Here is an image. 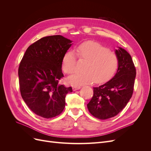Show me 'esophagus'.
Here are the masks:
<instances>
[{"label":"esophagus","instance_id":"esophagus-1","mask_svg":"<svg viewBox=\"0 0 151 151\" xmlns=\"http://www.w3.org/2000/svg\"><path fill=\"white\" fill-rule=\"evenodd\" d=\"M81 88V86H74L72 88V89L74 90V91H77V90H79V89H80Z\"/></svg>","mask_w":151,"mask_h":151}]
</instances>
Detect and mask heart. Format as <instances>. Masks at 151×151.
Here are the masks:
<instances>
[{"instance_id":"1","label":"heart","mask_w":151,"mask_h":151,"mask_svg":"<svg viewBox=\"0 0 151 151\" xmlns=\"http://www.w3.org/2000/svg\"><path fill=\"white\" fill-rule=\"evenodd\" d=\"M76 52L81 59L87 60L83 73H75L68 77L72 86H80L93 83H104L115 74L118 66L116 54L99 43L88 41L80 44ZM77 63L75 53L69 50L63 57L62 67L66 74L74 71Z\"/></svg>"}]
</instances>
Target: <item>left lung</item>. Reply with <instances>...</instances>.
Wrapping results in <instances>:
<instances>
[{
	"label": "left lung",
	"instance_id": "8db88e82",
	"mask_svg": "<svg viewBox=\"0 0 151 151\" xmlns=\"http://www.w3.org/2000/svg\"><path fill=\"white\" fill-rule=\"evenodd\" d=\"M118 66L113 78L93 88V96L87 104L90 113L100 120L118 115L130 99L134 91L136 70L130 55L125 49L115 50Z\"/></svg>",
	"mask_w": 151,
	"mask_h": 151
}]
</instances>
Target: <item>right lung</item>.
Instances as JSON below:
<instances>
[{
	"instance_id": "add662e5",
	"label": "right lung",
	"mask_w": 151,
	"mask_h": 151,
	"mask_svg": "<svg viewBox=\"0 0 151 151\" xmlns=\"http://www.w3.org/2000/svg\"><path fill=\"white\" fill-rule=\"evenodd\" d=\"M72 41L61 35L43 37L26 50L18 69L21 96L31 110L45 118L56 116L65 106L71 87L58 84L63 77L62 58Z\"/></svg>"
}]
</instances>
